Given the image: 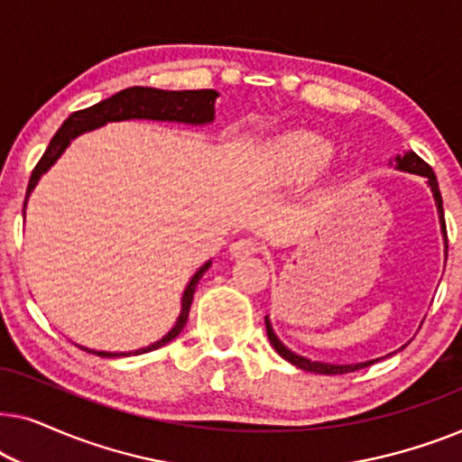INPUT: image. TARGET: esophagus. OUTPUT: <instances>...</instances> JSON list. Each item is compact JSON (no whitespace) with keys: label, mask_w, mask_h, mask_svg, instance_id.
<instances>
[{"label":"esophagus","mask_w":462,"mask_h":462,"mask_svg":"<svg viewBox=\"0 0 462 462\" xmlns=\"http://www.w3.org/2000/svg\"><path fill=\"white\" fill-rule=\"evenodd\" d=\"M258 250H261V248H258V242H256V239H252V237L237 239V242H233L231 248H229L231 256H236V258L252 256V254H256Z\"/></svg>","instance_id":"34e87169"}]
</instances>
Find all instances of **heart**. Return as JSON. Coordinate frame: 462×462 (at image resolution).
<instances>
[{
  "mask_svg": "<svg viewBox=\"0 0 462 462\" xmlns=\"http://www.w3.org/2000/svg\"><path fill=\"white\" fill-rule=\"evenodd\" d=\"M332 147L324 138L313 134L283 136L271 147V166L286 182L311 179L332 160Z\"/></svg>",
  "mask_w": 462,
  "mask_h": 462,
  "instance_id": "1",
  "label": "heart"
}]
</instances>
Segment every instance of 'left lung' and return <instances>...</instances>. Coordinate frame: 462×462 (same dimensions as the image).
<instances>
[{
	"label": "left lung",
	"instance_id": "8db88e82",
	"mask_svg": "<svg viewBox=\"0 0 462 462\" xmlns=\"http://www.w3.org/2000/svg\"><path fill=\"white\" fill-rule=\"evenodd\" d=\"M395 163L397 168L403 170V172H412V174H419V176H425L429 180V187H431L433 191V198H435V204H438V212H439V223H441V231H444V237H446V252H448V233H446V220H444V206H441V193H439V185H438V179H435V172L431 170V166L425 160H420L419 155L414 153V151H408V153L403 155H397L395 157ZM264 326H267V337L271 340V345H273V349L280 353L283 359H288L290 364L299 365L300 370H307V372H315V374H346V372H356V370H362L365 365H372L378 359H372V362H364V364H349V365H334V364H321V362H311V359L307 357H300L292 353L290 349H286L280 343V338L273 334V328L269 324V318H264Z\"/></svg>",
	"mask_w": 462,
	"mask_h": 462
}]
</instances>
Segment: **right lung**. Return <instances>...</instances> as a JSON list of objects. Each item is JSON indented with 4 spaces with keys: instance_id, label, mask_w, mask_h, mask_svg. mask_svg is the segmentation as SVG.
Returning a JSON list of instances; mask_svg holds the SVG:
<instances>
[{
    "instance_id": "right-lung-1",
    "label": "right lung",
    "mask_w": 462,
    "mask_h": 462,
    "mask_svg": "<svg viewBox=\"0 0 462 462\" xmlns=\"http://www.w3.org/2000/svg\"><path fill=\"white\" fill-rule=\"evenodd\" d=\"M218 97L217 90H157V88H125V90L113 94L111 98L100 100V103L88 106V109L75 111L65 119V124L60 125L59 132L52 136L48 149L43 151L42 160L37 162L29 179L27 187V198H24L23 204V217H24V206H27L29 193L33 191L37 180L43 172H48V168L59 160L62 151L69 147V143L73 141L75 136L84 134L88 130L98 128V125H105L106 122H122V119H157V122H185V124H208L214 119V98ZM210 263H206L198 273L191 277L189 286L182 294V309L179 315V321L170 330L166 337L157 343L144 346V349H138L134 353H106V351H94V349H81L92 353V356L98 357H122V356H141V353L160 349V346L168 345L170 340L176 338L180 334L182 328L187 326L189 319V309H191L193 302V292L198 288V282L201 275L206 273Z\"/></svg>"
}]
</instances>
